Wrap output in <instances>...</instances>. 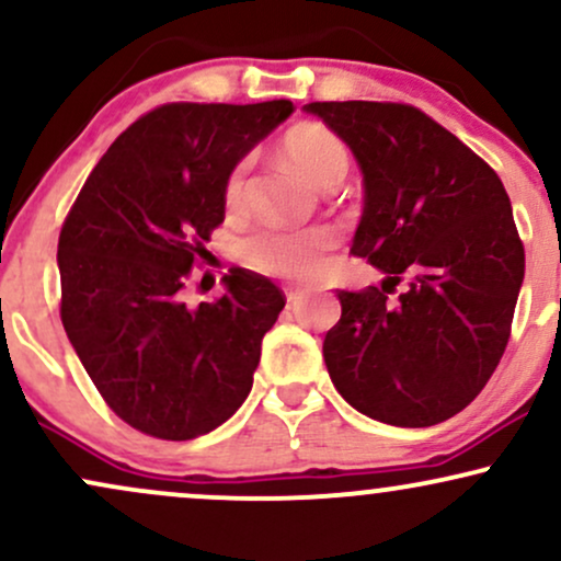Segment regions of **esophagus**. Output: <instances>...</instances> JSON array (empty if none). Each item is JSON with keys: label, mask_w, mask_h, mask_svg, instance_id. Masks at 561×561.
<instances>
[{"label": "esophagus", "mask_w": 561, "mask_h": 561, "mask_svg": "<svg viewBox=\"0 0 561 561\" xmlns=\"http://www.w3.org/2000/svg\"><path fill=\"white\" fill-rule=\"evenodd\" d=\"M302 298H306V289H298V287H289L287 289V302H289V306H298Z\"/></svg>", "instance_id": "obj_1"}]
</instances>
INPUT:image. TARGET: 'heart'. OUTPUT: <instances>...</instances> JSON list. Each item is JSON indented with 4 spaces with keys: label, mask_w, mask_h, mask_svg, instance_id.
Instances as JSON below:
<instances>
[{
    "label": "heart",
    "mask_w": 561,
    "mask_h": 561,
    "mask_svg": "<svg viewBox=\"0 0 561 561\" xmlns=\"http://www.w3.org/2000/svg\"><path fill=\"white\" fill-rule=\"evenodd\" d=\"M282 150H285L289 163L319 190L332 179H343L347 171V150L343 139L319 124L289 128L282 139ZM244 176H248V160H240L229 171L227 184H224V197L229 205H237L242 199ZM337 242V234L327 227L263 229L244 240L242 255L250 266L263 274L308 282L319 279L330 268Z\"/></svg>",
    "instance_id": "heart-1"
}]
</instances>
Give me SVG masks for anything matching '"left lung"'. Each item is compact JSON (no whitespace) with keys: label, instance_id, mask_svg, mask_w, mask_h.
Here are the masks:
<instances>
[{"label":"left lung","instance_id":"obj_1","mask_svg":"<svg viewBox=\"0 0 561 561\" xmlns=\"http://www.w3.org/2000/svg\"><path fill=\"white\" fill-rule=\"evenodd\" d=\"M351 147L364 214L351 253L382 289H340L324 362L340 396L392 427H433L478 398L499 366L525 279L512 203L485 160L398 102H311ZM403 280L396 301L387 293Z\"/></svg>","mask_w":561,"mask_h":561}]
</instances>
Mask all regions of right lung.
<instances>
[{
  "label": "right lung",
  "instance_id": "obj_1",
  "mask_svg": "<svg viewBox=\"0 0 561 561\" xmlns=\"http://www.w3.org/2000/svg\"><path fill=\"white\" fill-rule=\"evenodd\" d=\"M293 111L289 100L156 107L113 141L62 224V327L105 403L139 433L192 440L253 388L282 289L231 268L216 302L190 308L179 293L224 221L229 171Z\"/></svg>",
  "mask_w": 561,
  "mask_h": 561
}]
</instances>
